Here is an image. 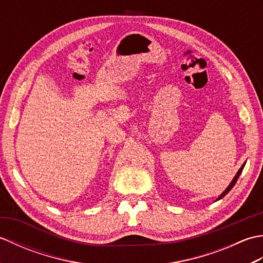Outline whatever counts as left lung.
<instances>
[{
    "label": "left lung",
    "instance_id": "left-lung-1",
    "mask_svg": "<svg viewBox=\"0 0 263 263\" xmlns=\"http://www.w3.org/2000/svg\"><path fill=\"white\" fill-rule=\"evenodd\" d=\"M244 166H245V163H244V164L242 165V167H241V168H239V170H238V172L236 173V175H235V177H234V178H233V181L231 182V184H230V185H228V186H227V189L225 190V191H224V192H222V193L220 194V197H219V198H218L217 200H220L221 198H224V197H225V195H226V194H227L228 192H230V191H231V190L233 189V186H234V185H235V183L237 182V180H238V177H239V175H241V173H242V171H243V168H244Z\"/></svg>",
    "mask_w": 263,
    "mask_h": 263
}]
</instances>
